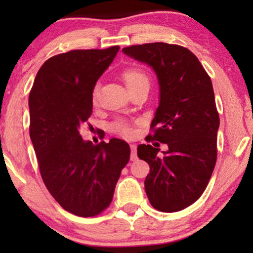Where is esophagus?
I'll return each instance as SVG.
<instances>
[{
    "mask_svg": "<svg viewBox=\"0 0 253 253\" xmlns=\"http://www.w3.org/2000/svg\"><path fill=\"white\" fill-rule=\"evenodd\" d=\"M130 147H131V161H136L137 160V146H136V144H131L130 145Z\"/></svg>",
    "mask_w": 253,
    "mask_h": 253,
    "instance_id": "obj_1",
    "label": "esophagus"
}]
</instances>
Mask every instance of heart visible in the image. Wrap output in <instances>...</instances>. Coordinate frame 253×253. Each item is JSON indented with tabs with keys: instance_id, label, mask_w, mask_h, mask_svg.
<instances>
[{
	"instance_id": "1",
	"label": "heart",
	"mask_w": 253,
	"mask_h": 253,
	"mask_svg": "<svg viewBox=\"0 0 253 253\" xmlns=\"http://www.w3.org/2000/svg\"><path fill=\"white\" fill-rule=\"evenodd\" d=\"M122 77H123V81L126 83V87L130 88L132 87V86H136L138 84H140V83H148V78L147 76L144 74L143 71L139 70V69H126V71L122 74ZM96 96H98V89L94 88L93 89V93H92V99L93 101H95L96 100ZM117 130L120 131V132H122L124 134H129L130 133V129L127 127L126 124H117Z\"/></svg>"
}]
</instances>
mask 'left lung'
Listing matches in <instances>:
<instances>
[{
	"instance_id": "obj_1",
	"label": "left lung",
	"mask_w": 253,
	"mask_h": 253,
	"mask_svg": "<svg viewBox=\"0 0 253 253\" xmlns=\"http://www.w3.org/2000/svg\"><path fill=\"white\" fill-rule=\"evenodd\" d=\"M126 56L153 69L159 84V106L146 140L137 154L150 165L145 191L161 212H178L205 191L216 162L220 126L213 85L198 58L189 49L165 42L123 48Z\"/></svg>"
}]
</instances>
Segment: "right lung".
Masks as SVG:
<instances>
[{"mask_svg":"<svg viewBox=\"0 0 253 253\" xmlns=\"http://www.w3.org/2000/svg\"><path fill=\"white\" fill-rule=\"evenodd\" d=\"M119 46L71 50L44 62L29 96L30 137L41 177L65 211L94 216L112 203L129 144L113 138L93 145L79 133L91 116L92 93Z\"/></svg>","mask_w":253,"mask_h":253,"instance_id":"obj_1","label":"right lung"}]
</instances>
